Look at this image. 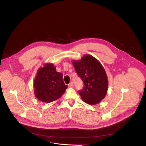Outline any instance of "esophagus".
<instances>
[{
  "label": "esophagus",
  "instance_id": "obj_1",
  "mask_svg": "<svg viewBox=\"0 0 146 146\" xmlns=\"http://www.w3.org/2000/svg\"><path fill=\"white\" fill-rule=\"evenodd\" d=\"M73 86H74V85H73V82H70L69 83V87L70 88H73Z\"/></svg>",
  "mask_w": 146,
  "mask_h": 146
}]
</instances>
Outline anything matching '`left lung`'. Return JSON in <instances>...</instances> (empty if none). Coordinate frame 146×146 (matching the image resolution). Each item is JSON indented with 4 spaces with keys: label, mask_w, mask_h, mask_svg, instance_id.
Instances as JSON below:
<instances>
[{
    "label": "left lung",
    "mask_w": 146,
    "mask_h": 146,
    "mask_svg": "<svg viewBox=\"0 0 146 146\" xmlns=\"http://www.w3.org/2000/svg\"><path fill=\"white\" fill-rule=\"evenodd\" d=\"M78 76L84 82L80 95L90 105L99 103L105 98L108 90V76L101 64L91 55H86L80 60H73Z\"/></svg>",
    "instance_id": "obj_1"
}]
</instances>
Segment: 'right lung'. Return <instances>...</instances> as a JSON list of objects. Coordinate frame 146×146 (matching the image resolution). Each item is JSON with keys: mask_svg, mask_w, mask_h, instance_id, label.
I'll use <instances>...</instances> for the list:
<instances>
[{"mask_svg": "<svg viewBox=\"0 0 146 146\" xmlns=\"http://www.w3.org/2000/svg\"><path fill=\"white\" fill-rule=\"evenodd\" d=\"M62 76L61 73L56 71L52 64H46L39 68L33 84L36 97L47 103L59 99L68 88Z\"/></svg>", "mask_w": 146, "mask_h": 146, "instance_id": "add662e5", "label": "right lung"}]
</instances>
